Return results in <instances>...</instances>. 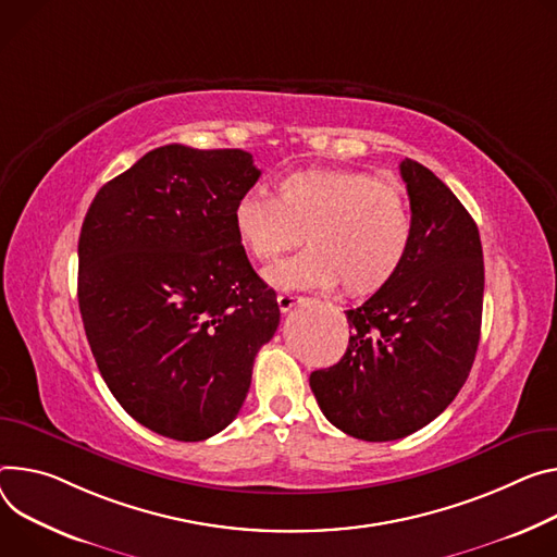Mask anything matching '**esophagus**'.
<instances>
[{
  "mask_svg": "<svg viewBox=\"0 0 557 557\" xmlns=\"http://www.w3.org/2000/svg\"><path fill=\"white\" fill-rule=\"evenodd\" d=\"M299 299H301V297L295 295V293H280V295H277V307H280L282 313H286V311H290V309L297 305Z\"/></svg>",
  "mask_w": 557,
  "mask_h": 557,
  "instance_id": "obj_1",
  "label": "esophagus"
}]
</instances>
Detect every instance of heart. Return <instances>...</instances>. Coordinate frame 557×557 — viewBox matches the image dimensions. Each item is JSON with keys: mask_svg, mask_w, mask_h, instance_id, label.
<instances>
[{"mask_svg": "<svg viewBox=\"0 0 557 557\" xmlns=\"http://www.w3.org/2000/svg\"><path fill=\"white\" fill-rule=\"evenodd\" d=\"M237 242L252 260L273 262L301 239L297 258L267 271L282 288L335 286L371 295L388 286L413 246L404 193L362 171L309 169L282 177L275 197L246 193L233 209Z\"/></svg>", "mask_w": 557, "mask_h": 557, "instance_id": "b5f03b06", "label": "heart"}]
</instances>
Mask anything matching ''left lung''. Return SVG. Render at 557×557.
Listing matches in <instances>:
<instances>
[{"label": "left lung", "mask_w": 557, "mask_h": 557, "mask_svg": "<svg viewBox=\"0 0 557 557\" xmlns=\"http://www.w3.org/2000/svg\"><path fill=\"white\" fill-rule=\"evenodd\" d=\"M413 246L397 277L346 311L342 360L311 373L326 420L388 442L433 422L465 386L480 342L484 260L462 201L426 166L404 160Z\"/></svg>", "instance_id": "8db88e82"}]
</instances>
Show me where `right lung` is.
<instances>
[{"instance_id":"right-lung-1","label":"right lung","mask_w":557,"mask_h":557,"mask_svg":"<svg viewBox=\"0 0 557 557\" xmlns=\"http://www.w3.org/2000/svg\"><path fill=\"white\" fill-rule=\"evenodd\" d=\"M258 180L246 150L166 144L99 188L84 218L77 299L92 358L122 409L164 437L226 429L277 331L275 290L233 228Z\"/></svg>"}]
</instances>
